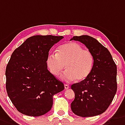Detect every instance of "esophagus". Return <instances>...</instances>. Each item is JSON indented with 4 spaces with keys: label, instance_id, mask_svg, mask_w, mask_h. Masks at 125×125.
I'll list each match as a JSON object with an SVG mask.
<instances>
[{
    "label": "esophagus",
    "instance_id": "obj_1",
    "mask_svg": "<svg viewBox=\"0 0 125 125\" xmlns=\"http://www.w3.org/2000/svg\"><path fill=\"white\" fill-rule=\"evenodd\" d=\"M64 86H65V89H66V90L68 89V88H70L69 85H67V84H65V85H64Z\"/></svg>",
    "mask_w": 125,
    "mask_h": 125
}]
</instances>
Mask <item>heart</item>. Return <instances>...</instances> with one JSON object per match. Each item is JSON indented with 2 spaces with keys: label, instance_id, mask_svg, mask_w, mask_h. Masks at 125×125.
<instances>
[{
  "label": "heart",
  "instance_id": "obj_1",
  "mask_svg": "<svg viewBox=\"0 0 125 125\" xmlns=\"http://www.w3.org/2000/svg\"><path fill=\"white\" fill-rule=\"evenodd\" d=\"M50 73L58 76L65 68L67 70L60 76L66 82L85 80L90 75L94 64V57L90 50L76 42H68L60 46L57 53H49L46 60Z\"/></svg>",
  "mask_w": 125,
  "mask_h": 125
}]
</instances>
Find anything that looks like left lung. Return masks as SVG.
Masks as SVG:
<instances>
[{"label":"left lung","mask_w":125,"mask_h":125,"mask_svg":"<svg viewBox=\"0 0 125 125\" xmlns=\"http://www.w3.org/2000/svg\"><path fill=\"white\" fill-rule=\"evenodd\" d=\"M72 40L85 45L93 54L94 64L87 78L71 86L75 96L71 109L82 117L98 115L107 110L116 93V65L108 50L94 38L74 36Z\"/></svg>","instance_id":"1"}]
</instances>
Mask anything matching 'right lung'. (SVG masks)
<instances>
[{
  "mask_svg": "<svg viewBox=\"0 0 125 125\" xmlns=\"http://www.w3.org/2000/svg\"><path fill=\"white\" fill-rule=\"evenodd\" d=\"M63 36L30 37L12 53L5 70L6 90L17 110L39 116L51 110L53 96L64 85L47 69V57Z\"/></svg>",
  "mask_w": 125,
  "mask_h": 125,
  "instance_id": "right-lung-1",
  "label": "right lung"
}]
</instances>
